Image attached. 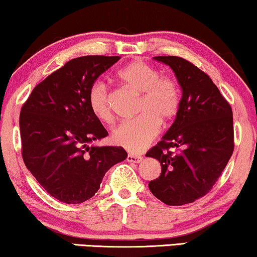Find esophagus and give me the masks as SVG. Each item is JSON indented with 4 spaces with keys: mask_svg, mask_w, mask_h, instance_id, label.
Here are the masks:
<instances>
[{
    "mask_svg": "<svg viewBox=\"0 0 257 257\" xmlns=\"http://www.w3.org/2000/svg\"><path fill=\"white\" fill-rule=\"evenodd\" d=\"M127 161L128 162H135V163H140L141 161H143V156L135 155V154H128L127 155Z\"/></svg>",
    "mask_w": 257,
    "mask_h": 257,
    "instance_id": "34e87169",
    "label": "esophagus"
}]
</instances>
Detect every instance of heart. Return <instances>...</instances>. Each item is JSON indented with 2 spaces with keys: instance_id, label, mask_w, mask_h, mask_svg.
<instances>
[{
  "instance_id": "b5f03b06",
  "label": "heart",
  "mask_w": 257,
  "mask_h": 257,
  "mask_svg": "<svg viewBox=\"0 0 257 257\" xmlns=\"http://www.w3.org/2000/svg\"><path fill=\"white\" fill-rule=\"evenodd\" d=\"M118 79L126 87L141 94L136 119L120 124L112 132V139L126 150L144 151L160 132V121L168 122L176 116L180 107V92L175 81L160 76V72L143 60L130 62L118 70ZM88 104L91 112L102 121L112 120L110 91L101 81L90 85Z\"/></svg>"
}]
</instances>
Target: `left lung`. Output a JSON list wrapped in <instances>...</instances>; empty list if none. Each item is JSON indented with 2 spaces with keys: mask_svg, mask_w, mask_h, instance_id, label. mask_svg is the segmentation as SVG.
<instances>
[{
  "mask_svg": "<svg viewBox=\"0 0 257 257\" xmlns=\"http://www.w3.org/2000/svg\"><path fill=\"white\" fill-rule=\"evenodd\" d=\"M154 59L173 69L182 98L173 125L146 154L161 165L159 178L148 187L167 205H184L211 190L233 154L232 107L210 76L191 62L180 57Z\"/></svg>",
  "mask_w": 257,
  "mask_h": 257,
  "instance_id": "left-lung-1",
  "label": "left lung"
}]
</instances>
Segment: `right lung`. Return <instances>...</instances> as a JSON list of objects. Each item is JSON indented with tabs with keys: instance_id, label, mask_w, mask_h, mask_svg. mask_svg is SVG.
I'll use <instances>...</instances> for the list:
<instances>
[{
	"instance_id": "right-lung-1",
	"label": "right lung",
	"mask_w": 257,
	"mask_h": 257,
	"mask_svg": "<svg viewBox=\"0 0 257 257\" xmlns=\"http://www.w3.org/2000/svg\"><path fill=\"white\" fill-rule=\"evenodd\" d=\"M119 59H73L37 84L22 106L23 161L38 183L62 203L91 198L107 170L127 158L122 147L89 145L107 136L89 107V89Z\"/></svg>"
}]
</instances>
